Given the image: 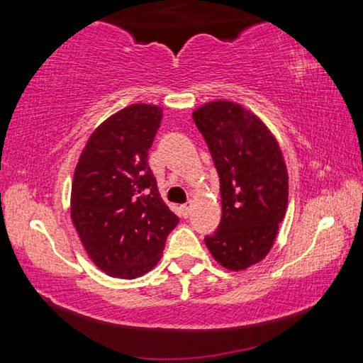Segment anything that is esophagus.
Here are the masks:
<instances>
[{
  "label": "esophagus",
  "instance_id": "1",
  "mask_svg": "<svg viewBox=\"0 0 363 363\" xmlns=\"http://www.w3.org/2000/svg\"><path fill=\"white\" fill-rule=\"evenodd\" d=\"M179 210H181L182 218H189L190 216V205H182Z\"/></svg>",
  "mask_w": 363,
  "mask_h": 363
}]
</instances>
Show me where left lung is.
Returning <instances> with one entry per match:
<instances>
[{
	"label": "left lung",
	"instance_id": "1",
	"mask_svg": "<svg viewBox=\"0 0 363 363\" xmlns=\"http://www.w3.org/2000/svg\"><path fill=\"white\" fill-rule=\"evenodd\" d=\"M216 164L223 218L205 243L220 266L245 270L274 247L288 205V171L279 140L251 110L218 99L194 110Z\"/></svg>",
	"mask_w": 363,
	"mask_h": 363
}]
</instances>
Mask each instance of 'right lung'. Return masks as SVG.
<instances>
[{
    "label": "right lung",
    "mask_w": 363,
    "mask_h": 363,
    "mask_svg": "<svg viewBox=\"0 0 363 363\" xmlns=\"http://www.w3.org/2000/svg\"><path fill=\"white\" fill-rule=\"evenodd\" d=\"M162 118V107L131 104L96 128L78 158L70 218L91 261L110 277L152 270L179 223L149 167Z\"/></svg>",
    "instance_id": "1"
}]
</instances>
